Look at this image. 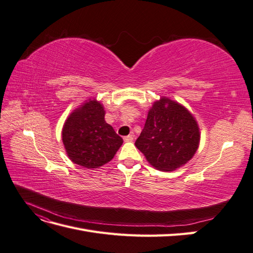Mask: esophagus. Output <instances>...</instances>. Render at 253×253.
<instances>
[{
	"label": "esophagus",
	"instance_id": "obj_1",
	"mask_svg": "<svg viewBox=\"0 0 253 253\" xmlns=\"http://www.w3.org/2000/svg\"><path fill=\"white\" fill-rule=\"evenodd\" d=\"M124 139H125V141H126V142H128V141H133V139H134V133H131L129 135L126 136Z\"/></svg>",
	"mask_w": 253,
	"mask_h": 253
}]
</instances>
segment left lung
Returning a JSON list of instances; mask_svg holds the SVG:
<instances>
[{"instance_id": "obj_1", "label": "left lung", "mask_w": 253, "mask_h": 253, "mask_svg": "<svg viewBox=\"0 0 253 253\" xmlns=\"http://www.w3.org/2000/svg\"><path fill=\"white\" fill-rule=\"evenodd\" d=\"M200 128L183 106L162 98L152 106L135 145L160 171H173L193 157L200 143Z\"/></svg>"}]
</instances>
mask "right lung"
Returning <instances> with one entry per match:
<instances>
[{
  "mask_svg": "<svg viewBox=\"0 0 253 253\" xmlns=\"http://www.w3.org/2000/svg\"><path fill=\"white\" fill-rule=\"evenodd\" d=\"M62 140L72 162L88 169L109 163L124 142L105 122L104 110L97 101L71 114L63 126Z\"/></svg>",
  "mask_w": 253,
  "mask_h": 253,
  "instance_id": "right-lung-1",
  "label": "right lung"
}]
</instances>
